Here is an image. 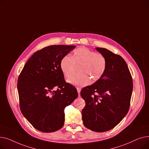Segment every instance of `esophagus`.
<instances>
[{
  "label": "esophagus",
  "mask_w": 149,
  "mask_h": 149,
  "mask_svg": "<svg viewBox=\"0 0 149 149\" xmlns=\"http://www.w3.org/2000/svg\"><path fill=\"white\" fill-rule=\"evenodd\" d=\"M77 90L78 93H79V97H80V91H81V89L79 88H77Z\"/></svg>",
  "instance_id": "34e87169"
}]
</instances>
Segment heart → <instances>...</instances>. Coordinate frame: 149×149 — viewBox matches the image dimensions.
<instances>
[{"instance_id": "obj_1", "label": "heart", "mask_w": 149, "mask_h": 149, "mask_svg": "<svg viewBox=\"0 0 149 149\" xmlns=\"http://www.w3.org/2000/svg\"><path fill=\"white\" fill-rule=\"evenodd\" d=\"M77 66L79 68L80 74L69 78L68 81L77 87L88 85L91 80L95 82L104 74L107 67V60L104 55L81 47L75 49L72 56H65L60 61V69L67 78L71 76Z\"/></svg>"}]
</instances>
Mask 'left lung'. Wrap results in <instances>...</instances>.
Segmentation results:
<instances>
[{
    "label": "left lung",
    "mask_w": 149,
    "mask_h": 149,
    "mask_svg": "<svg viewBox=\"0 0 149 149\" xmlns=\"http://www.w3.org/2000/svg\"><path fill=\"white\" fill-rule=\"evenodd\" d=\"M95 49L106 57L107 67L99 80L81 91L86 103L82 120L86 127L103 132L115 127L127 113L133 83L126 63L120 56L106 48Z\"/></svg>",
    "instance_id": "8db88e82"
}]
</instances>
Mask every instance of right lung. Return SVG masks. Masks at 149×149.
I'll list each match as a JSON object with an SVG mask.
<instances>
[{"label":"right lung","instance_id":"right-lung-1","mask_svg":"<svg viewBox=\"0 0 149 149\" xmlns=\"http://www.w3.org/2000/svg\"><path fill=\"white\" fill-rule=\"evenodd\" d=\"M75 47L51 45L37 51L19 77L21 112L39 131L49 133L60 129L64 125L65 107L77 98V89L66 83L60 66L61 58Z\"/></svg>","mask_w":149,"mask_h":149}]
</instances>
